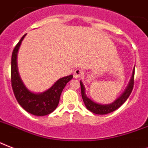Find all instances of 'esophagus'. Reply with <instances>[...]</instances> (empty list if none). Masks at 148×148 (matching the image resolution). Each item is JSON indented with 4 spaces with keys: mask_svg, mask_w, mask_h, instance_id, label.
<instances>
[{
    "mask_svg": "<svg viewBox=\"0 0 148 148\" xmlns=\"http://www.w3.org/2000/svg\"><path fill=\"white\" fill-rule=\"evenodd\" d=\"M83 74V72H82V69H75L74 71V73H73V76L74 78H79L81 77Z\"/></svg>",
    "mask_w": 148,
    "mask_h": 148,
    "instance_id": "obj_1",
    "label": "esophagus"
}]
</instances>
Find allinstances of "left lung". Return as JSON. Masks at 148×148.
Returning <instances> with one entry per match:
<instances>
[{"label":"left lung","instance_id":"1","mask_svg":"<svg viewBox=\"0 0 148 148\" xmlns=\"http://www.w3.org/2000/svg\"><path fill=\"white\" fill-rule=\"evenodd\" d=\"M134 70L133 72L132 77L130 79V83L128 85V86L127 87L124 92L121 95V97L118 98L115 102H113V103L108 104V105H101V104L95 103V102H93L90 98H88L86 97V95L85 93L84 86L82 84V82L80 81L82 100L84 102L86 108L93 113L103 115V114H107V113H112L116 110H117L121 105H123L124 103V102L128 99V97H130V93L132 92L133 88H134Z\"/></svg>","mask_w":148,"mask_h":148}]
</instances>
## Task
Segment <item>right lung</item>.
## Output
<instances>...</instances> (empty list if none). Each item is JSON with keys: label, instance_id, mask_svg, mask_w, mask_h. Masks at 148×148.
<instances>
[{"label": "right lung", "instance_id": "add662e5", "mask_svg": "<svg viewBox=\"0 0 148 148\" xmlns=\"http://www.w3.org/2000/svg\"><path fill=\"white\" fill-rule=\"evenodd\" d=\"M25 34L16 45L11 56V81L14 94L18 103L24 110L35 116L48 115L58 106L60 96L67 82L73 79V75L58 79L46 92L33 93L27 90L21 80L17 67V55L20 45L25 37Z\"/></svg>", "mask_w": 148, "mask_h": 148}]
</instances>
